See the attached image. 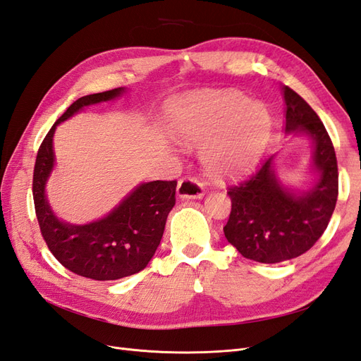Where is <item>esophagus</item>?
Returning <instances> with one entry per match:
<instances>
[{
    "mask_svg": "<svg viewBox=\"0 0 361 361\" xmlns=\"http://www.w3.org/2000/svg\"><path fill=\"white\" fill-rule=\"evenodd\" d=\"M178 195L180 199H202L204 195L202 180L194 176L182 178L178 185Z\"/></svg>",
    "mask_w": 361,
    "mask_h": 361,
    "instance_id": "1",
    "label": "esophagus"
}]
</instances>
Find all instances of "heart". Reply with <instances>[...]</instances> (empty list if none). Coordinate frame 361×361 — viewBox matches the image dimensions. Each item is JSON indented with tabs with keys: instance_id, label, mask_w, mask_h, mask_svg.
Returning a JSON list of instances; mask_svg holds the SVG:
<instances>
[{
	"instance_id": "heart-1",
	"label": "heart",
	"mask_w": 361,
	"mask_h": 361,
	"mask_svg": "<svg viewBox=\"0 0 361 361\" xmlns=\"http://www.w3.org/2000/svg\"><path fill=\"white\" fill-rule=\"evenodd\" d=\"M271 117L245 96L218 93L183 102L174 117V135L203 143V161L215 174L248 170L265 147Z\"/></svg>"
}]
</instances>
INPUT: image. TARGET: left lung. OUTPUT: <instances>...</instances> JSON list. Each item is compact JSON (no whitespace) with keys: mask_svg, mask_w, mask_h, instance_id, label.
Masks as SVG:
<instances>
[{"mask_svg":"<svg viewBox=\"0 0 361 361\" xmlns=\"http://www.w3.org/2000/svg\"><path fill=\"white\" fill-rule=\"evenodd\" d=\"M286 133L307 134L314 145V187L302 194L286 190L276 178L269 157L251 176L231 185L232 211L224 235L239 253L260 264H277L304 255L322 236L338 194L337 159L331 138L312 106L288 85Z\"/></svg>","mask_w":361,"mask_h":361,"instance_id":"8db88e82","label":"left lung"}]
</instances>
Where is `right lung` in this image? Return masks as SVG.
Here are the masks:
<instances>
[{
  "label": "right lung",
  "instance_id": "add662e5",
  "mask_svg": "<svg viewBox=\"0 0 361 361\" xmlns=\"http://www.w3.org/2000/svg\"><path fill=\"white\" fill-rule=\"evenodd\" d=\"M122 87L75 101L43 138L32 173V199L43 239L60 264L93 280H117L145 269L161 243L167 216L176 203V180L141 183L116 209L84 226L61 223L49 209L45 183L54 167L52 137L60 122L82 106L110 101Z\"/></svg>",
  "mask_w": 361,
  "mask_h": 361
}]
</instances>
